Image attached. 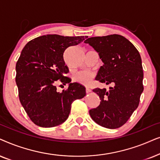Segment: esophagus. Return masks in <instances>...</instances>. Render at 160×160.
I'll list each match as a JSON object with an SVG mask.
<instances>
[{"mask_svg":"<svg viewBox=\"0 0 160 160\" xmlns=\"http://www.w3.org/2000/svg\"><path fill=\"white\" fill-rule=\"evenodd\" d=\"M91 91H91V89H89V88H86V93H91Z\"/></svg>","mask_w":160,"mask_h":160,"instance_id":"esophagus-1","label":"esophagus"}]
</instances>
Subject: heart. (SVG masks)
Wrapping results in <instances>:
<instances>
[{"label":"heart","mask_w":160,"mask_h":160,"mask_svg":"<svg viewBox=\"0 0 160 160\" xmlns=\"http://www.w3.org/2000/svg\"><path fill=\"white\" fill-rule=\"evenodd\" d=\"M95 74L91 71H82L74 75V80L83 86H88L92 83Z\"/></svg>","instance_id":"obj_1"}]
</instances>
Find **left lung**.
I'll list each match as a JSON object with an SVG mask.
<instances>
[{"instance_id":"1","label":"left lung","mask_w":160,"mask_h":160,"mask_svg":"<svg viewBox=\"0 0 160 160\" xmlns=\"http://www.w3.org/2000/svg\"><path fill=\"white\" fill-rule=\"evenodd\" d=\"M99 53L104 64L99 68L96 80L106 88L93 89L100 98V105L89 110L91 118L100 126L116 129L123 126L137 109L143 91V71L140 55L135 46L118 34L87 39Z\"/></svg>"}]
</instances>
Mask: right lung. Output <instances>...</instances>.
Segmentation results:
<instances>
[{
    "label": "right lung",
    "mask_w": 160,
    "mask_h": 160,
    "mask_svg": "<svg viewBox=\"0 0 160 160\" xmlns=\"http://www.w3.org/2000/svg\"><path fill=\"white\" fill-rule=\"evenodd\" d=\"M88 37H63L48 34L28 42L16 63V83L19 98L28 116L37 126L53 127L69 117L71 105L86 96V88L64 74L69 69L63 52ZM60 81L69 84L58 92L55 85Z\"/></svg>",
    "instance_id": "right-lung-1"
}]
</instances>
